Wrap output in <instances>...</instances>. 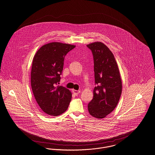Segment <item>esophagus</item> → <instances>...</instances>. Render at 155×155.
<instances>
[{
    "mask_svg": "<svg viewBox=\"0 0 155 155\" xmlns=\"http://www.w3.org/2000/svg\"><path fill=\"white\" fill-rule=\"evenodd\" d=\"M73 94H74V95H76V96H77V95H78V94L81 92V91H76V90H73Z\"/></svg>",
    "mask_w": 155,
    "mask_h": 155,
    "instance_id": "1",
    "label": "esophagus"
}]
</instances>
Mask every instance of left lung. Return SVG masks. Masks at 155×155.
Returning a JSON list of instances; mask_svg holds the SVG:
<instances>
[{"label":"left lung","mask_w":155,"mask_h":155,"mask_svg":"<svg viewBox=\"0 0 155 155\" xmlns=\"http://www.w3.org/2000/svg\"><path fill=\"white\" fill-rule=\"evenodd\" d=\"M92 51L95 83L94 97L88 104L89 114L97 118H105L117 107L122 92V82L116 60L102 42L87 45Z\"/></svg>","instance_id":"obj_1"}]
</instances>
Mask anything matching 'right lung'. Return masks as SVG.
<instances>
[{"label": "right lung", "instance_id": "1", "mask_svg": "<svg viewBox=\"0 0 155 155\" xmlns=\"http://www.w3.org/2000/svg\"><path fill=\"white\" fill-rule=\"evenodd\" d=\"M76 46L61 42H50L42 45L34 57L31 84L39 107L50 115L64 113L69 105L71 93L58 86L63 69L65 56Z\"/></svg>", "mask_w": 155, "mask_h": 155}]
</instances>
